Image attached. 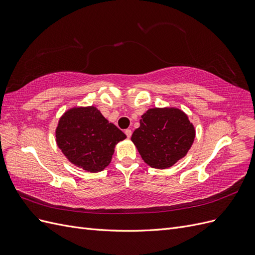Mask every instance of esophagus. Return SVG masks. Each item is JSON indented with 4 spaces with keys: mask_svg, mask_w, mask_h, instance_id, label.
<instances>
[{
    "mask_svg": "<svg viewBox=\"0 0 255 255\" xmlns=\"http://www.w3.org/2000/svg\"><path fill=\"white\" fill-rule=\"evenodd\" d=\"M125 133H126V135H127V137H128V138H129L130 136H132V130H130L129 128L126 129V132H125Z\"/></svg>",
    "mask_w": 255,
    "mask_h": 255,
    "instance_id": "obj_1",
    "label": "esophagus"
}]
</instances>
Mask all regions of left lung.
<instances>
[{
  "mask_svg": "<svg viewBox=\"0 0 255 255\" xmlns=\"http://www.w3.org/2000/svg\"><path fill=\"white\" fill-rule=\"evenodd\" d=\"M130 137L144 163L167 169L186 156L196 137L195 126L177 107L149 109Z\"/></svg>",
  "mask_w": 255,
  "mask_h": 255,
  "instance_id": "1",
  "label": "left lung"
}]
</instances>
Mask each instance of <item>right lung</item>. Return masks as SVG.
<instances>
[{"label": "right lung", "mask_w": 255, "mask_h": 255, "mask_svg": "<svg viewBox=\"0 0 255 255\" xmlns=\"http://www.w3.org/2000/svg\"><path fill=\"white\" fill-rule=\"evenodd\" d=\"M57 146L75 167L96 173L111 164L116 144L127 136L96 106H73L60 116L55 129Z\"/></svg>", "instance_id": "right-lung-1"}]
</instances>
